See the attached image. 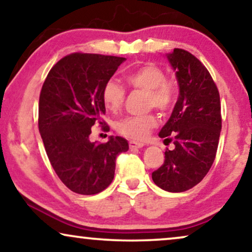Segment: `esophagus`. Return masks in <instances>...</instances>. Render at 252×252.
<instances>
[{"label": "esophagus", "instance_id": "34e87169", "mask_svg": "<svg viewBox=\"0 0 252 252\" xmlns=\"http://www.w3.org/2000/svg\"><path fill=\"white\" fill-rule=\"evenodd\" d=\"M144 144L142 142H137V141H129V148L130 149H140Z\"/></svg>", "mask_w": 252, "mask_h": 252}]
</instances>
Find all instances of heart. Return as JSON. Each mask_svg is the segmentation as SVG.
<instances>
[{
    "mask_svg": "<svg viewBox=\"0 0 252 252\" xmlns=\"http://www.w3.org/2000/svg\"><path fill=\"white\" fill-rule=\"evenodd\" d=\"M125 80L130 87L147 92L148 108H156L161 112L172 109L177 98V86L170 79L163 68L153 63L136 67L125 75ZM125 91L118 82L110 79L102 88V101L110 112H118L122 109ZM157 118L153 113L142 116L126 117L116 123L115 128L122 135L129 139H143L150 128L156 126Z\"/></svg>",
    "mask_w": 252,
    "mask_h": 252,
    "instance_id": "b5f03b06",
    "label": "heart"
}]
</instances>
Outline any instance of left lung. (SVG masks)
I'll return each instance as SVG.
<instances>
[{"label": "left lung", "mask_w": 252, "mask_h": 252, "mask_svg": "<svg viewBox=\"0 0 252 252\" xmlns=\"http://www.w3.org/2000/svg\"><path fill=\"white\" fill-rule=\"evenodd\" d=\"M175 71L179 97L170 119L158 135L173 140L174 149L165 151L164 164L153 172L158 187L182 192L195 187L215 161L221 130L218 88L206 67L188 51L166 55Z\"/></svg>", "instance_id": "obj_1"}]
</instances>
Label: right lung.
I'll return each instance as SVG.
<instances>
[{"label": "right lung", "instance_id": "add662e5", "mask_svg": "<svg viewBox=\"0 0 252 252\" xmlns=\"http://www.w3.org/2000/svg\"><path fill=\"white\" fill-rule=\"evenodd\" d=\"M124 57L71 54L54 65L39 99V130L50 164L72 191L95 195L113 180L116 158L128 150L122 136L106 143L92 142L94 125L105 126L102 88Z\"/></svg>", "mask_w": 252, "mask_h": 252}]
</instances>
